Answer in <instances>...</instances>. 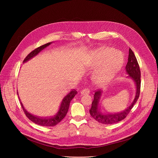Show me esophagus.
<instances>
[{
  "instance_id": "obj_1",
  "label": "esophagus",
  "mask_w": 158,
  "mask_h": 158,
  "mask_svg": "<svg viewBox=\"0 0 158 158\" xmlns=\"http://www.w3.org/2000/svg\"><path fill=\"white\" fill-rule=\"evenodd\" d=\"M89 93H90V91L88 88H84L81 91V94H89Z\"/></svg>"
}]
</instances>
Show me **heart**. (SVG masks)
I'll use <instances>...</instances> for the list:
<instances>
[{
	"instance_id": "heart-1",
	"label": "heart",
	"mask_w": 158,
	"mask_h": 158,
	"mask_svg": "<svg viewBox=\"0 0 158 158\" xmlns=\"http://www.w3.org/2000/svg\"><path fill=\"white\" fill-rule=\"evenodd\" d=\"M95 64H102V67L96 73L94 79L98 84H105L110 81L119 71L123 63V56L118 51L112 48H101L95 53Z\"/></svg>"
}]
</instances>
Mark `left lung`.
<instances>
[{
    "label": "left lung",
    "mask_w": 158,
    "mask_h": 158,
    "mask_svg": "<svg viewBox=\"0 0 158 158\" xmlns=\"http://www.w3.org/2000/svg\"><path fill=\"white\" fill-rule=\"evenodd\" d=\"M126 70L127 73L129 74L128 76L134 81L135 84H136V92L133 102L127 109L121 112L114 114H103L99 108V102L101 99L102 91L101 90L98 89L97 91H95L92 106L91 109L89 110L90 114L98 122L104 124H112L122 121L126 118L134 105L137 102L140 94L141 71L136 57L131 49H129L128 62L126 66Z\"/></svg>",
    "instance_id": "obj_1"
}]
</instances>
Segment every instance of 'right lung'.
Returning a JSON list of instances; mask_svg holds the SVG:
<instances>
[{"label": "right lung", "mask_w": 158, "mask_h": 158, "mask_svg": "<svg viewBox=\"0 0 158 158\" xmlns=\"http://www.w3.org/2000/svg\"><path fill=\"white\" fill-rule=\"evenodd\" d=\"M51 43L52 42L47 43L46 44L43 45V46H41L36 48L34 51H32L24 59L23 62H27V60H30L31 59H32V57H34V56L37 55L44 48H46V47L49 46ZM77 93V92L76 91L75 89H72L70 91V93L67 94L62 99L61 104L60 105V107H59V109L57 111V113L56 114V115L51 116V117H49V118L47 117V118H42L35 116L30 114L29 112H27L25 109V108L23 106V104H22L21 102H20V104H21L22 108L24 110V112L25 114L26 115V116L35 124L42 126H54L56 124H57L59 123H60L64 118V117L65 116V115L67 113V111H68L71 100L74 98V97L76 96V94Z\"/></svg>", "instance_id": "add662e5"}]
</instances>
